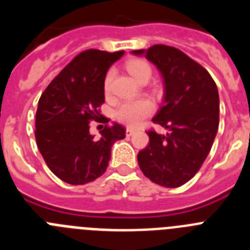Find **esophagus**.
I'll return each instance as SVG.
<instances>
[{"mask_svg":"<svg viewBox=\"0 0 250 250\" xmlns=\"http://www.w3.org/2000/svg\"><path fill=\"white\" fill-rule=\"evenodd\" d=\"M126 136H131V135H134V132H135V130L134 129H131V127H126Z\"/></svg>","mask_w":250,"mask_h":250,"instance_id":"34e87169","label":"esophagus"}]
</instances>
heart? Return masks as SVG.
<instances>
[{
    "label": "heart",
    "instance_id": "heart-1",
    "mask_svg": "<svg viewBox=\"0 0 250 250\" xmlns=\"http://www.w3.org/2000/svg\"><path fill=\"white\" fill-rule=\"evenodd\" d=\"M127 71L135 77L136 80L143 81L144 79H149L151 75V67H150L149 62H146L143 59H132L129 60L126 62ZM112 77H114V72L112 70H109L106 72L105 77H104V92L105 95L110 94L111 90V83ZM155 106L152 104V101L147 100V99H140V100L135 101H125V103L120 104L119 107L115 110V120L119 123L127 125V126L135 127L139 126L143 120L149 118L150 115L154 112Z\"/></svg>",
    "mask_w": 250,
    "mask_h": 250
}]
</instances>
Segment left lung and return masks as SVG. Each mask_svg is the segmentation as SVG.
Instances as JSON below:
<instances>
[{"label":"left lung","instance_id":"obj_1","mask_svg":"<svg viewBox=\"0 0 250 250\" xmlns=\"http://www.w3.org/2000/svg\"><path fill=\"white\" fill-rule=\"evenodd\" d=\"M144 55L164 77L165 96L152 123L169 130H149V144L139 151L141 171L152 183L178 188L202 167L219 127V95L210 74L173 46L132 51Z\"/></svg>","mask_w":250,"mask_h":250}]
</instances>
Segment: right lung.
I'll return each instance as SVG.
<instances>
[{
	"mask_svg": "<svg viewBox=\"0 0 250 250\" xmlns=\"http://www.w3.org/2000/svg\"><path fill=\"white\" fill-rule=\"evenodd\" d=\"M124 51L85 50L48 83L39 100L36 138L43 160L57 178L72 185L94 182L107 169L111 146L125 138V129L114 124L90 134V121L98 120L105 101L104 77ZM109 121V120H107Z\"/></svg>",
	"mask_w": 250,
	"mask_h": 250,
	"instance_id": "add662e5",
	"label": "right lung"
}]
</instances>
